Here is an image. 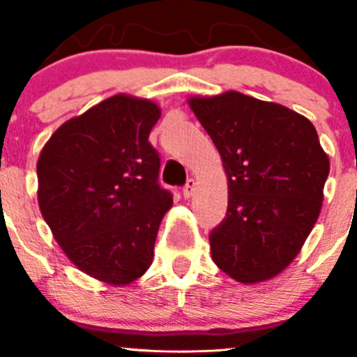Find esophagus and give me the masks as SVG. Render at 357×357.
<instances>
[{
    "label": "esophagus",
    "instance_id": "obj_1",
    "mask_svg": "<svg viewBox=\"0 0 357 357\" xmlns=\"http://www.w3.org/2000/svg\"><path fill=\"white\" fill-rule=\"evenodd\" d=\"M195 191H196L195 178H189L188 184H185V188H184V191H182V195H184V198H191V196L195 195Z\"/></svg>",
    "mask_w": 357,
    "mask_h": 357
}]
</instances>
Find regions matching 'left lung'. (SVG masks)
I'll return each mask as SVG.
<instances>
[{"label":"left lung","mask_w":357,"mask_h":357,"mask_svg":"<svg viewBox=\"0 0 357 357\" xmlns=\"http://www.w3.org/2000/svg\"><path fill=\"white\" fill-rule=\"evenodd\" d=\"M218 149L228 181L227 215L208 235L215 266L253 285L299 255L319 219L329 157L306 116L241 91L188 99Z\"/></svg>","instance_id":"8db88e82"}]
</instances>
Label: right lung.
<instances>
[{"instance_id":"right-lung-1","label":"right lung","mask_w":357,"mask_h":357,"mask_svg":"<svg viewBox=\"0 0 357 357\" xmlns=\"http://www.w3.org/2000/svg\"><path fill=\"white\" fill-rule=\"evenodd\" d=\"M159 119L153 100L116 93L61 123L38 155V207L52 237L77 269L111 287L149 271L173 205L149 143Z\"/></svg>"}]
</instances>
